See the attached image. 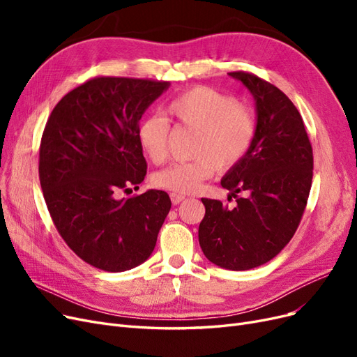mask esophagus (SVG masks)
<instances>
[{
    "mask_svg": "<svg viewBox=\"0 0 357 357\" xmlns=\"http://www.w3.org/2000/svg\"><path fill=\"white\" fill-rule=\"evenodd\" d=\"M169 198H171V202H172V204L177 205V204H180L183 199H185V195H180V193H171Z\"/></svg>",
    "mask_w": 357,
    "mask_h": 357,
    "instance_id": "obj_1",
    "label": "esophagus"
}]
</instances>
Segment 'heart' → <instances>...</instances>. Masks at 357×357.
I'll return each instance as SVG.
<instances>
[{
    "label": "heart",
    "instance_id": "heart-1",
    "mask_svg": "<svg viewBox=\"0 0 357 357\" xmlns=\"http://www.w3.org/2000/svg\"><path fill=\"white\" fill-rule=\"evenodd\" d=\"M165 113L177 125L197 131L190 162L171 164L155 172L153 186L174 193L197 192L214 171H231L247 156L256 137V119L247 105L208 86H197L171 100ZM169 125L149 116L138 125L137 139L143 153L162 164L168 156Z\"/></svg>",
    "mask_w": 357,
    "mask_h": 357
}]
</instances>
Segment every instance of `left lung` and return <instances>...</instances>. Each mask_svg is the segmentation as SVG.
<instances>
[{
    "label": "left lung",
    "instance_id": "1",
    "mask_svg": "<svg viewBox=\"0 0 357 357\" xmlns=\"http://www.w3.org/2000/svg\"><path fill=\"white\" fill-rule=\"evenodd\" d=\"M229 75L253 95L256 137L220 181L236 198L235 207L201 198L205 215L198 238L210 262L247 271L271 261L294 236L311 189L312 149L299 112L282 91L250 73Z\"/></svg>",
    "mask_w": 357,
    "mask_h": 357
}]
</instances>
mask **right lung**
<instances>
[{
  "label": "right lung",
  "mask_w": 357,
  "mask_h": 357,
  "mask_svg": "<svg viewBox=\"0 0 357 357\" xmlns=\"http://www.w3.org/2000/svg\"><path fill=\"white\" fill-rule=\"evenodd\" d=\"M169 82L95 77L53 109L40 144V185L58 232L84 262L109 273L142 265L171 208L164 190L121 198L144 180L139 119Z\"/></svg>",
  "instance_id": "add662e5"
}]
</instances>
